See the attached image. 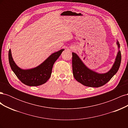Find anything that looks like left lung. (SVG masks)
<instances>
[{"instance_id": "1", "label": "left lung", "mask_w": 128, "mask_h": 128, "mask_svg": "<svg viewBox=\"0 0 128 128\" xmlns=\"http://www.w3.org/2000/svg\"><path fill=\"white\" fill-rule=\"evenodd\" d=\"M116 44L119 49L118 41ZM73 75L77 82L88 87L98 88L106 84L118 70L121 61V51L118 50L115 61L112 68L108 72L99 74L88 68L76 53H72Z\"/></svg>"}]
</instances>
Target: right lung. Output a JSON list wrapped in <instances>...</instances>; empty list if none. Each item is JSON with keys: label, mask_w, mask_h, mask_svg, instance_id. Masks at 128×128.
I'll return each instance as SVG.
<instances>
[{"label": "right lung", "mask_w": 128, "mask_h": 128, "mask_svg": "<svg viewBox=\"0 0 128 128\" xmlns=\"http://www.w3.org/2000/svg\"><path fill=\"white\" fill-rule=\"evenodd\" d=\"M63 51L64 49H61L59 51L53 53L42 64L35 68L22 69L19 68L15 63L12 56L11 50L10 49L9 63L12 70L22 83L30 86H39L45 83L50 78L53 66Z\"/></svg>", "instance_id": "1"}]
</instances>
